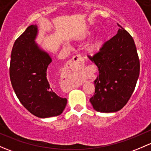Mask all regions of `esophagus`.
Listing matches in <instances>:
<instances>
[{
	"label": "esophagus",
	"instance_id": "esophagus-1",
	"mask_svg": "<svg viewBox=\"0 0 151 151\" xmlns=\"http://www.w3.org/2000/svg\"><path fill=\"white\" fill-rule=\"evenodd\" d=\"M83 63H84V60H83V57H81V55H76L75 57H73V58L69 63V65H70V67L68 68V72L66 73L67 76H68L69 74H73L75 71L78 70L80 69V67H81L83 65ZM75 86L76 85L72 83L69 86V88L71 89V88H74Z\"/></svg>",
	"mask_w": 151,
	"mask_h": 151
}]
</instances>
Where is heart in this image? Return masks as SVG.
I'll return each mask as SVG.
<instances>
[{
	"label": "heart",
	"instance_id": "b5f03b06",
	"mask_svg": "<svg viewBox=\"0 0 151 151\" xmlns=\"http://www.w3.org/2000/svg\"><path fill=\"white\" fill-rule=\"evenodd\" d=\"M90 34H91V32H87V33L83 34V35H81L80 38H79V39H81V40L85 39V38H86L87 37L90 35ZM101 43H102V41H101L100 39L96 40L95 41H94L91 45H90L89 50L90 51H96L97 49H98L100 47Z\"/></svg>",
	"mask_w": 151,
	"mask_h": 151
}]
</instances>
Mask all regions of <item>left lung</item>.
I'll use <instances>...</instances> for the list:
<instances>
[{
	"label": "left lung",
	"instance_id": "left-lung-1",
	"mask_svg": "<svg viewBox=\"0 0 151 151\" xmlns=\"http://www.w3.org/2000/svg\"><path fill=\"white\" fill-rule=\"evenodd\" d=\"M99 52L88 58L98 68L95 91L90 98L93 108L113 113L124 108L131 97L139 74V60L132 35L122 26Z\"/></svg>",
	"mask_w": 151,
	"mask_h": 151
}]
</instances>
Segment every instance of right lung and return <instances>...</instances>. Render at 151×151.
<instances>
[{"label": "right lung", "instance_id": "1", "mask_svg": "<svg viewBox=\"0 0 151 151\" xmlns=\"http://www.w3.org/2000/svg\"><path fill=\"white\" fill-rule=\"evenodd\" d=\"M37 33V25L32 24L15 41L9 75L22 105L34 116L45 119L61 114L67 99L54 91V81L47 76L52 58L35 42Z\"/></svg>", "mask_w": 151, "mask_h": 151}]
</instances>
